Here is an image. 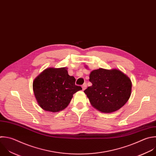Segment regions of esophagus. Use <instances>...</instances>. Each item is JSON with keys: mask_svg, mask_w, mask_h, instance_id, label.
Segmentation results:
<instances>
[{"mask_svg": "<svg viewBox=\"0 0 156 156\" xmlns=\"http://www.w3.org/2000/svg\"><path fill=\"white\" fill-rule=\"evenodd\" d=\"M86 87H87V84H86V83H84V84L82 85V89H83V90H85V89H86Z\"/></svg>", "mask_w": 156, "mask_h": 156, "instance_id": "esophagus-1", "label": "esophagus"}]
</instances>
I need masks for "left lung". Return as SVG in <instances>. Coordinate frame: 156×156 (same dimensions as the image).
<instances>
[{"instance_id": "1", "label": "left lung", "mask_w": 156, "mask_h": 156, "mask_svg": "<svg viewBox=\"0 0 156 156\" xmlns=\"http://www.w3.org/2000/svg\"><path fill=\"white\" fill-rule=\"evenodd\" d=\"M89 81L92 85L84 92L91 105L101 113L118 111L130 97L132 81L119 69L94 70L89 75Z\"/></svg>"}]
</instances>
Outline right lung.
<instances>
[{"label":"right lung","mask_w":156,"mask_h":156,"mask_svg":"<svg viewBox=\"0 0 156 156\" xmlns=\"http://www.w3.org/2000/svg\"><path fill=\"white\" fill-rule=\"evenodd\" d=\"M82 90L75 85V78L66 67H49L33 81V90L39 106L44 111L57 113L64 110L73 95Z\"/></svg>","instance_id":"right-lung-1"}]
</instances>
